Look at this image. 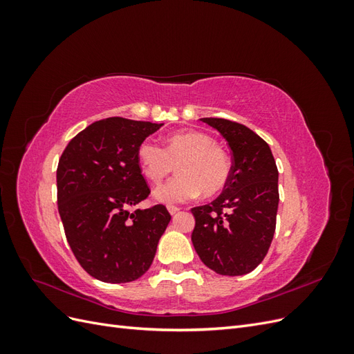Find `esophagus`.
<instances>
[{
  "instance_id": "obj_1",
  "label": "esophagus",
  "mask_w": 354,
  "mask_h": 354,
  "mask_svg": "<svg viewBox=\"0 0 354 354\" xmlns=\"http://www.w3.org/2000/svg\"><path fill=\"white\" fill-rule=\"evenodd\" d=\"M168 211H169L171 216H176V214L180 211V208L174 207V205H168Z\"/></svg>"
}]
</instances>
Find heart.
Wrapping results in <instances>:
<instances>
[{
	"label": "heart",
	"instance_id": "1",
	"mask_svg": "<svg viewBox=\"0 0 354 354\" xmlns=\"http://www.w3.org/2000/svg\"><path fill=\"white\" fill-rule=\"evenodd\" d=\"M138 164L146 178L159 183L178 169V176L155 189L153 196L164 203H181L201 195L212 196L227 185L230 159L207 134L177 133L168 137L165 149L155 140L142 142L137 149Z\"/></svg>",
	"mask_w": 354,
	"mask_h": 354
}]
</instances>
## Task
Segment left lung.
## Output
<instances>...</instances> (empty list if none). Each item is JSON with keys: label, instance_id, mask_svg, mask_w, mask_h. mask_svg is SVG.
<instances>
[{"label": "left lung", "instance_id": "left-lung-1", "mask_svg": "<svg viewBox=\"0 0 354 354\" xmlns=\"http://www.w3.org/2000/svg\"><path fill=\"white\" fill-rule=\"evenodd\" d=\"M201 121L227 142L233 164L223 194L208 205L192 208V243L202 263L216 273L246 274L270 248L279 205V173L269 145L248 127L223 118Z\"/></svg>", "mask_w": 354, "mask_h": 354}]
</instances>
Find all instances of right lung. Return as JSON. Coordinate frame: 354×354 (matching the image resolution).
Wrapping results in <instances>:
<instances>
[{
	"instance_id": "obj_1",
	"label": "right lung",
	"mask_w": 354,
	"mask_h": 354,
	"mask_svg": "<svg viewBox=\"0 0 354 354\" xmlns=\"http://www.w3.org/2000/svg\"><path fill=\"white\" fill-rule=\"evenodd\" d=\"M164 124L113 116L75 136L57 167V203L82 269L108 283L133 282L151 267L171 220L164 205L134 209L151 194L137 149Z\"/></svg>"
}]
</instances>
